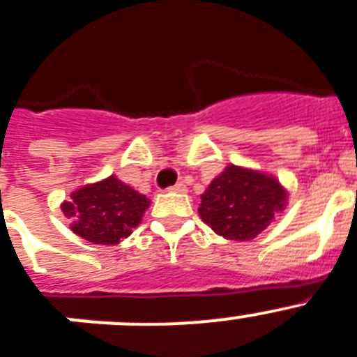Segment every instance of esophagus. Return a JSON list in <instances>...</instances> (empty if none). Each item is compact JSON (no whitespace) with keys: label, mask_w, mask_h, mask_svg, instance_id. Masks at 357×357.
I'll list each match as a JSON object with an SVG mask.
<instances>
[{"label":"esophagus","mask_w":357,"mask_h":357,"mask_svg":"<svg viewBox=\"0 0 357 357\" xmlns=\"http://www.w3.org/2000/svg\"><path fill=\"white\" fill-rule=\"evenodd\" d=\"M170 192H179V194H185L187 192V187H185L183 183H178V185H174V187L169 188Z\"/></svg>","instance_id":"34e87169"}]
</instances>
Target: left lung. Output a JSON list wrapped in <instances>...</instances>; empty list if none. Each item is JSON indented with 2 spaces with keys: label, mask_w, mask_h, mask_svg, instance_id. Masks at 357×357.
<instances>
[{
  "label": "left lung",
  "mask_w": 357,
  "mask_h": 357,
  "mask_svg": "<svg viewBox=\"0 0 357 357\" xmlns=\"http://www.w3.org/2000/svg\"><path fill=\"white\" fill-rule=\"evenodd\" d=\"M287 202L289 190L275 176L230 163L202 194L197 212L218 236L248 241L274 223Z\"/></svg>",
  "instance_id": "8db88e82"
}]
</instances>
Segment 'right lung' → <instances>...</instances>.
<instances>
[{"label":"right lung","instance_id":"right-lung-1","mask_svg":"<svg viewBox=\"0 0 357 357\" xmlns=\"http://www.w3.org/2000/svg\"><path fill=\"white\" fill-rule=\"evenodd\" d=\"M151 199L116 176L83 185L61 203L70 230L94 245H118L142 223Z\"/></svg>","mask_w":357,"mask_h":357}]
</instances>
